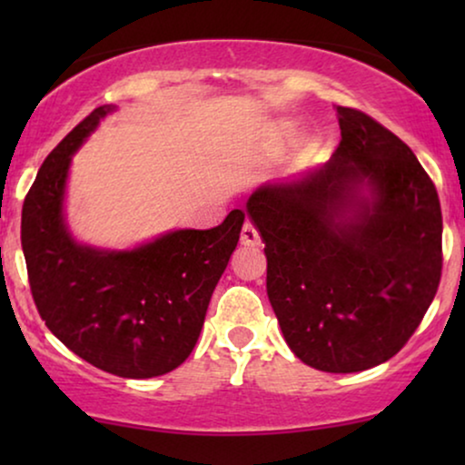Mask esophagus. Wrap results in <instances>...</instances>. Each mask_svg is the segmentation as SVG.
I'll list each match as a JSON object with an SVG mask.
<instances>
[{
    "instance_id": "1",
    "label": "esophagus",
    "mask_w": 465,
    "mask_h": 465,
    "mask_svg": "<svg viewBox=\"0 0 465 465\" xmlns=\"http://www.w3.org/2000/svg\"><path fill=\"white\" fill-rule=\"evenodd\" d=\"M241 243L247 247L260 245V234L256 228H253V224H250V222H245L243 228H241Z\"/></svg>"
}]
</instances>
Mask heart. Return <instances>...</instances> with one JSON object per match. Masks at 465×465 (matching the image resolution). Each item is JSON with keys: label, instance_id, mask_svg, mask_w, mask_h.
I'll return each mask as SVG.
<instances>
[{"label": "heart", "instance_id": "b5f03b06", "mask_svg": "<svg viewBox=\"0 0 465 465\" xmlns=\"http://www.w3.org/2000/svg\"><path fill=\"white\" fill-rule=\"evenodd\" d=\"M279 135L290 137L292 135V129H290V126H279Z\"/></svg>", "mask_w": 465, "mask_h": 465}]
</instances>
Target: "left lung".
<instances>
[{"label": "left lung", "mask_w": 465, "mask_h": 465, "mask_svg": "<svg viewBox=\"0 0 465 465\" xmlns=\"http://www.w3.org/2000/svg\"><path fill=\"white\" fill-rule=\"evenodd\" d=\"M336 116L332 158L264 182L245 212L288 347L317 371L360 372L396 355L434 301L442 213L402 139L351 107Z\"/></svg>", "instance_id": "obj_1"}]
</instances>
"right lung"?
Here are the masks:
<instances>
[{"label":"right lung","instance_id":"add662e5","mask_svg":"<svg viewBox=\"0 0 465 465\" xmlns=\"http://www.w3.org/2000/svg\"><path fill=\"white\" fill-rule=\"evenodd\" d=\"M116 110L97 107L46 156L25 199L21 243L50 332L101 371L152 379L193 353L245 213L232 209L215 228H175L126 250L75 239L67 222L72 158Z\"/></svg>","mask_w":465,"mask_h":465}]
</instances>
